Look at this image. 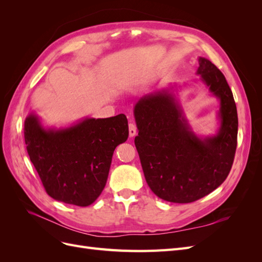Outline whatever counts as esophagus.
I'll return each mask as SVG.
<instances>
[{
  "mask_svg": "<svg viewBox=\"0 0 262 262\" xmlns=\"http://www.w3.org/2000/svg\"><path fill=\"white\" fill-rule=\"evenodd\" d=\"M137 134V126H136V124L134 123H130L129 124V136H130V138H132V137H134Z\"/></svg>",
  "mask_w": 262,
  "mask_h": 262,
  "instance_id": "1",
  "label": "esophagus"
}]
</instances>
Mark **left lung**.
<instances>
[{
	"label": "left lung",
	"instance_id": "obj_1",
	"mask_svg": "<svg viewBox=\"0 0 262 262\" xmlns=\"http://www.w3.org/2000/svg\"><path fill=\"white\" fill-rule=\"evenodd\" d=\"M196 74L220 99L216 136L198 138L168 90L145 95L134 107L139 130L134 143L147 185L173 203L196 201L223 184L237 146L238 118L225 76L205 58H199Z\"/></svg>",
	"mask_w": 262,
	"mask_h": 262
}]
</instances>
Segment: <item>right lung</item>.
I'll use <instances>...</instances> for the list:
<instances>
[{
    "mask_svg": "<svg viewBox=\"0 0 262 262\" xmlns=\"http://www.w3.org/2000/svg\"><path fill=\"white\" fill-rule=\"evenodd\" d=\"M24 136L46 192L54 200L87 207L104 190L114 150L128 139L129 126L120 114L86 118L66 129H45L30 114Z\"/></svg>",
    "mask_w": 262,
    "mask_h": 262,
    "instance_id": "add662e5",
    "label": "right lung"
}]
</instances>
